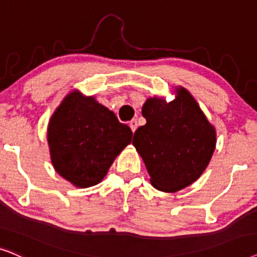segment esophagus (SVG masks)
<instances>
[{"label": "esophagus", "mask_w": 257, "mask_h": 257, "mask_svg": "<svg viewBox=\"0 0 257 257\" xmlns=\"http://www.w3.org/2000/svg\"><path fill=\"white\" fill-rule=\"evenodd\" d=\"M129 126H131L133 133H135L136 129H138V121H136V118L132 119V121L129 122Z\"/></svg>", "instance_id": "esophagus-1"}]
</instances>
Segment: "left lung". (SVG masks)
<instances>
[{"label": "left lung", "instance_id": "1", "mask_svg": "<svg viewBox=\"0 0 257 257\" xmlns=\"http://www.w3.org/2000/svg\"><path fill=\"white\" fill-rule=\"evenodd\" d=\"M175 98H147L145 125L133 146L142 157L154 188L176 193L193 184L209 164L216 147V129L189 91L175 87Z\"/></svg>", "mask_w": 257, "mask_h": 257}]
</instances>
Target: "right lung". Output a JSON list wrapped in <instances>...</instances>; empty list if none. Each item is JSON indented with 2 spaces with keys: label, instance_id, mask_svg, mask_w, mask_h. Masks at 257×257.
Masks as SVG:
<instances>
[{
  "label": "right lung",
  "instance_id": "1",
  "mask_svg": "<svg viewBox=\"0 0 257 257\" xmlns=\"http://www.w3.org/2000/svg\"><path fill=\"white\" fill-rule=\"evenodd\" d=\"M132 138L114 112L80 90L66 95L47 129L54 169L77 188L100 183Z\"/></svg>",
  "mask_w": 257,
  "mask_h": 257
}]
</instances>
